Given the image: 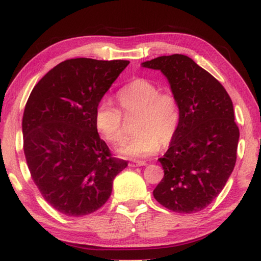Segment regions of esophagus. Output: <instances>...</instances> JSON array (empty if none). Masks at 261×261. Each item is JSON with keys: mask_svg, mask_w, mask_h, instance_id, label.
<instances>
[{"mask_svg": "<svg viewBox=\"0 0 261 261\" xmlns=\"http://www.w3.org/2000/svg\"><path fill=\"white\" fill-rule=\"evenodd\" d=\"M146 165V162L145 161H134V162H131L130 163V167H141V166H145Z\"/></svg>", "mask_w": 261, "mask_h": 261, "instance_id": "34e87169", "label": "esophagus"}]
</instances>
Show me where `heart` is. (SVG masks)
<instances>
[{
  "mask_svg": "<svg viewBox=\"0 0 261 261\" xmlns=\"http://www.w3.org/2000/svg\"><path fill=\"white\" fill-rule=\"evenodd\" d=\"M118 103L126 115L138 114L137 134L118 148L121 155L131 159L146 158L169 144L179 123V109L175 96L146 78H136L117 93ZM94 122L98 131L110 144H118L124 137L121 110L112 101L102 99L96 106Z\"/></svg>",
  "mask_w": 261,
  "mask_h": 261,
  "instance_id": "obj_1",
  "label": "heart"
}]
</instances>
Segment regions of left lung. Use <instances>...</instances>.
I'll return each instance as SVG.
<instances>
[{
    "instance_id": "8db88e82",
    "label": "left lung",
    "mask_w": 261,
    "mask_h": 261,
    "mask_svg": "<svg viewBox=\"0 0 261 261\" xmlns=\"http://www.w3.org/2000/svg\"><path fill=\"white\" fill-rule=\"evenodd\" d=\"M160 70L177 100L179 123L165 155V176L153 196L166 208L196 213L213 201L236 163L240 130L230 96L219 81L182 54L141 63Z\"/></svg>"
}]
</instances>
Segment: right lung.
I'll list each match as a JSON object with an SVG mask.
<instances>
[{
    "mask_svg": "<svg viewBox=\"0 0 261 261\" xmlns=\"http://www.w3.org/2000/svg\"><path fill=\"white\" fill-rule=\"evenodd\" d=\"M129 61L71 59L31 92L23 116L24 153L39 191L68 216L98 211L127 162L113 158L95 126L96 106Z\"/></svg>",
    "mask_w": 261,
    "mask_h": 261,
    "instance_id": "1",
    "label": "right lung"
}]
</instances>
